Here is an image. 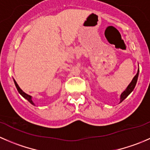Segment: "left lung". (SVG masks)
Instances as JSON below:
<instances>
[{"label": "left lung", "instance_id": "obj_1", "mask_svg": "<svg viewBox=\"0 0 150 150\" xmlns=\"http://www.w3.org/2000/svg\"><path fill=\"white\" fill-rule=\"evenodd\" d=\"M139 68L138 69V71H137V73L136 74L135 76L134 77V78L132 79L131 82L130 83L129 85L127 86V88H125V90H124V91L120 94V102L119 103H121L122 101L131 93V92L134 91V88H135L136 84L137 83V80H138V77H139Z\"/></svg>", "mask_w": 150, "mask_h": 150}]
</instances>
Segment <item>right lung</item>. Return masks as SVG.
I'll return each mask as SVG.
<instances>
[{"instance_id": "obj_1", "label": "right lung", "mask_w": 150, "mask_h": 150, "mask_svg": "<svg viewBox=\"0 0 150 150\" xmlns=\"http://www.w3.org/2000/svg\"><path fill=\"white\" fill-rule=\"evenodd\" d=\"M13 82H14V84H15V86H16V89H17L18 92H19V93H20V94L22 95V96H23V97L25 98V99H27V100H28V102H30V104H33V105L35 106V104L34 102H33V99H32V96H30V95L27 94L26 93H25V92H24L23 91H22V89H21L20 88H19V86H18L17 83H16V81H15V80H14V79H13Z\"/></svg>"}]
</instances>
